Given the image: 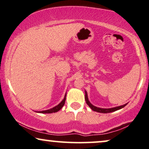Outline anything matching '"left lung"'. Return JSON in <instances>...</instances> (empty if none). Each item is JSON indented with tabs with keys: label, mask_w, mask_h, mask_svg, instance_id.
<instances>
[{
	"label": "left lung",
	"mask_w": 149,
	"mask_h": 149,
	"mask_svg": "<svg viewBox=\"0 0 149 149\" xmlns=\"http://www.w3.org/2000/svg\"><path fill=\"white\" fill-rule=\"evenodd\" d=\"M85 100H86V104H88V106L90 108L92 109V110L94 111H96V112H98V113H111V112L116 111H117V110H119V109H122L123 107H125L126 105H127V104H125L124 105H122V106L113 107V108H110V109L99 108V107L93 106V105L89 101H88V96H87V93H86V91H85Z\"/></svg>",
	"instance_id": "1"
}]
</instances>
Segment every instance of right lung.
<instances>
[{
    "instance_id": "1",
    "label": "right lung",
    "mask_w": 149,
    "mask_h": 149,
    "mask_svg": "<svg viewBox=\"0 0 149 149\" xmlns=\"http://www.w3.org/2000/svg\"><path fill=\"white\" fill-rule=\"evenodd\" d=\"M66 95H67V94H65L64 99L63 100H62V102L61 103H60V104H58L57 105V106L54 107V108H52V109H48V110L42 111H38V113H52L58 112V111H60L62 108H63L64 104H65V100H66Z\"/></svg>"
}]
</instances>
